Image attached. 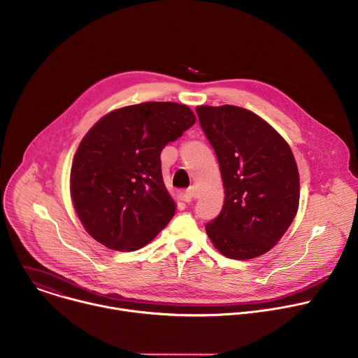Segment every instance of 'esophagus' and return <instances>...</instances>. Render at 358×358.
Segmentation results:
<instances>
[{
    "mask_svg": "<svg viewBox=\"0 0 358 358\" xmlns=\"http://www.w3.org/2000/svg\"><path fill=\"white\" fill-rule=\"evenodd\" d=\"M179 197H180V200H182V201H185V203H190V201L193 200V190H192V189L183 190V192H180Z\"/></svg>",
    "mask_w": 358,
    "mask_h": 358,
    "instance_id": "esophagus-1",
    "label": "esophagus"
}]
</instances>
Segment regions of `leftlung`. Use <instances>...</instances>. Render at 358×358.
<instances>
[{
	"mask_svg": "<svg viewBox=\"0 0 358 358\" xmlns=\"http://www.w3.org/2000/svg\"><path fill=\"white\" fill-rule=\"evenodd\" d=\"M196 113L216 152L226 194L206 233L227 258L259 257L296 216L299 173L294 154L268 122L245 108L200 106Z\"/></svg>",
	"mask_w": 358,
	"mask_h": 358,
	"instance_id": "8db88e82",
	"label": "left lung"
}]
</instances>
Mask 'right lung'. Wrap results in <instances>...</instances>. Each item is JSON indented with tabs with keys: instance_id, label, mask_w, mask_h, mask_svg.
<instances>
[{
	"instance_id": "right-lung-1",
	"label": "right lung",
	"mask_w": 358,
	"mask_h": 358,
	"mask_svg": "<svg viewBox=\"0 0 358 358\" xmlns=\"http://www.w3.org/2000/svg\"><path fill=\"white\" fill-rule=\"evenodd\" d=\"M196 122L187 106L148 101L104 115L82 139L70 193L86 231L107 248L134 251L173 217L161 152Z\"/></svg>"
}]
</instances>
